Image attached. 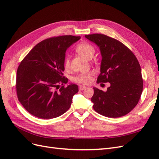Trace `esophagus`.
<instances>
[{
  "mask_svg": "<svg viewBox=\"0 0 159 159\" xmlns=\"http://www.w3.org/2000/svg\"><path fill=\"white\" fill-rule=\"evenodd\" d=\"M79 89H80V91H83L84 89H86V87H85V86H83V85H80V87H79Z\"/></svg>",
  "mask_w": 159,
  "mask_h": 159,
  "instance_id": "obj_1",
  "label": "esophagus"
}]
</instances>
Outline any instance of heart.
Wrapping results in <instances>:
<instances>
[{
	"instance_id": "1",
	"label": "heart",
	"mask_w": 159,
	"mask_h": 159,
	"mask_svg": "<svg viewBox=\"0 0 159 159\" xmlns=\"http://www.w3.org/2000/svg\"><path fill=\"white\" fill-rule=\"evenodd\" d=\"M76 52L81 56L85 57V58L91 59L94 54L95 49L93 46H91L88 43L81 42L76 47ZM64 66L66 70H68L70 68V60L68 57L66 58L64 63ZM92 74V72L80 74L74 77L73 81L78 84L88 85L91 83Z\"/></svg>"
}]
</instances>
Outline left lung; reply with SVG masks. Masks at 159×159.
Returning a JSON list of instances; mask_svg holds the SVG:
<instances>
[{
	"instance_id": "obj_1",
	"label": "left lung",
	"mask_w": 159,
	"mask_h": 159,
	"mask_svg": "<svg viewBox=\"0 0 159 159\" xmlns=\"http://www.w3.org/2000/svg\"><path fill=\"white\" fill-rule=\"evenodd\" d=\"M97 45L102 55L97 83H110L106 91L93 88L91 98L96 112L107 117L129 113L140 99L143 88L140 64L123 43L102 34L85 35Z\"/></svg>"
}]
</instances>
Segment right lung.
Masks as SVG:
<instances>
[{
  "label": "right lung",
  "instance_id": "obj_1",
  "mask_svg": "<svg viewBox=\"0 0 159 159\" xmlns=\"http://www.w3.org/2000/svg\"><path fill=\"white\" fill-rule=\"evenodd\" d=\"M80 36L48 38L36 44L22 60L16 74L18 101L28 112L41 119L60 116L69 109L78 86L63 76L66 52ZM62 86L60 89L59 85Z\"/></svg>",
  "mask_w": 159,
  "mask_h": 159
}]
</instances>
